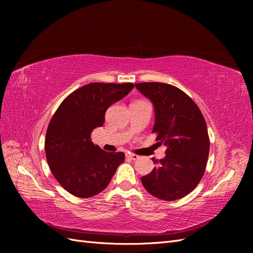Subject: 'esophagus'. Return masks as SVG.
Listing matches in <instances>:
<instances>
[{"mask_svg": "<svg viewBox=\"0 0 253 253\" xmlns=\"http://www.w3.org/2000/svg\"><path fill=\"white\" fill-rule=\"evenodd\" d=\"M126 157L127 158H129L131 160H137L139 158V156L138 155H136V154H131V153H129V154H127L126 155Z\"/></svg>", "mask_w": 253, "mask_h": 253, "instance_id": "obj_1", "label": "esophagus"}]
</instances>
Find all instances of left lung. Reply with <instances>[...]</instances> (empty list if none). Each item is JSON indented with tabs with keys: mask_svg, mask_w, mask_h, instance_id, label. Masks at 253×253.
Here are the masks:
<instances>
[{
	"mask_svg": "<svg viewBox=\"0 0 253 253\" xmlns=\"http://www.w3.org/2000/svg\"><path fill=\"white\" fill-rule=\"evenodd\" d=\"M135 86L153 102L152 133L167 148L165 158H153L157 167L142 176V185L159 200H179L196 188L206 170L210 139L205 118L192 99L171 84L142 82Z\"/></svg>",
	"mask_w": 253,
	"mask_h": 253,
	"instance_id": "obj_1",
	"label": "left lung"
}]
</instances>
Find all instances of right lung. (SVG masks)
<instances>
[{"instance_id": "1", "label": "right lung", "mask_w": 253, "mask_h": 253, "mask_svg": "<svg viewBox=\"0 0 253 253\" xmlns=\"http://www.w3.org/2000/svg\"><path fill=\"white\" fill-rule=\"evenodd\" d=\"M133 87V83H89L68 95L53 114L45 153L53 177L67 192L81 198L97 195L124 163V152H105L90 136L103 126L106 110Z\"/></svg>"}]
</instances>
